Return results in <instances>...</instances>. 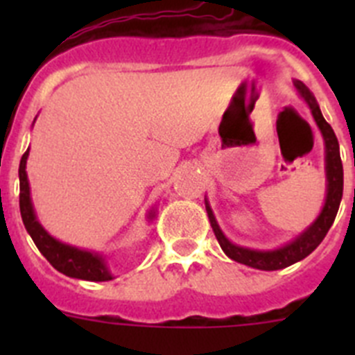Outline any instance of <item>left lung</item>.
I'll return each mask as SVG.
<instances>
[{"label":"left lung","instance_id":"8db88e82","mask_svg":"<svg viewBox=\"0 0 355 355\" xmlns=\"http://www.w3.org/2000/svg\"><path fill=\"white\" fill-rule=\"evenodd\" d=\"M293 85L297 92L300 94V97H302L304 101L307 103V106H309V110H311L313 119H315L316 126L322 131V137H324L325 142L327 197H325V205L322 208V211H320L318 218L304 233H300L293 241L286 243L281 249L256 250L249 249V247L234 245L233 241H229L225 238V234L222 233V229L218 227V224H216L215 215H213L208 200H206V211H208L209 216V224H211L213 233H215L216 240L220 243L222 250L227 254L229 258L234 259V261L241 263V265L252 266V268H258V270H281V268H286V266L293 265V263L300 261L306 256H309L322 243L327 231L331 229L332 222L336 218L338 208H340L341 197H343V165H341L340 144H338L336 135H334L331 124L325 121L322 112H320V106L316 103L315 96L311 94V90L307 89L306 85L299 80H295Z\"/></svg>","mask_w":355,"mask_h":355}]
</instances>
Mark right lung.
Listing matches in <instances>:
<instances>
[{
    "instance_id": "1",
    "label": "right lung",
    "mask_w": 355,
    "mask_h": 355,
    "mask_svg": "<svg viewBox=\"0 0 355 355\" xmlns=\"http://www.w3.org/2000/svg\"><path fill=\"white\" fill-rule=\"evenodd\" d=\"M26 150L19 163V208H21V216H23V224L26 231L30 233L31 240L35 241L37 249L42 252V256L55 266L56 270L62 274L69 275L74 279H83V281H94V283H101V281H110L114 275L110 274L108 266H106L105 258L101 254L90 252V250L78 249V247L62 243L56 238L39 224L35 216V209L31 205L30 197V183H28L26 175ZM149 218H155V211L150 209Z\"/></svg>"
}]
</instances>
